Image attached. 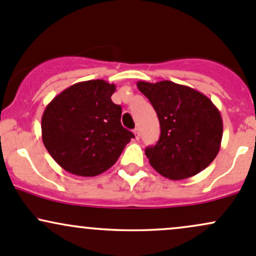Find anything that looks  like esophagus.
<instances>
[{"instance_id":"esophagus-1","label":"esophagus","mask_w":256,"mask_h":256,"mask_svg":"<svg viewBox=\"0 0 256 256\" xmlns=\"http://www.w3.org/2000/svg\"><path fill=\"white\" fill-rule=\"evenodd\" d=\"M134 135H135L136 140H140V130H138V128H135V130H134Z\"/></svg>"}]
</instances>
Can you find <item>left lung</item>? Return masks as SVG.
<instances>
[{"mask_svg": "<svg viewBox=\"0 0 256 256\" xmlns=\"http://www.w3.org/2000/svg\"><path fill=\"white\" fill-rule=\"evenodd\" d=\"M137 88L158 115L160 136L144 153L160 176L182 180L196 176L218 154L223 135L220 110L202 94L170 80H138Z\"/></svg>", "mask_w": 256, "mask_h": 256, "instance_id": "left-lung-1", "label": "left lung"}]
</instances>
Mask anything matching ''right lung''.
Masks as SVG:
<instances>
[{"mask_svg":"<svg viewBox=\"0 0 256 256\" xmlns=\"http://www.w3.org/2000/svg\"><path fill=\"white\" fill-rule=\"evenodd\" d=\"M115 84L90 80L66 88L48 104L42 138L56 163L68 173L96 176L108 170L134 134L121 125V106L112 103Z\"/></svg>","mask_w":256,"mask_h":256,"instance_id":"add662e5","label":"right lung"}]
</instances>
